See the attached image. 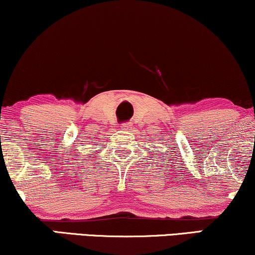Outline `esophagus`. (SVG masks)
<instances>
[{
	"instance_id": "1",
	"label": "esophagus",
	"mask_w": 255,
	"mask_h": 255,
	"mask_svg": "<svg viewBox=\"0 0 255 255\" xmlns=\"http://www.w3.org/2000/svg\"><path fill=\"white\" fill-rule=\"evenodd\" d=\"M122 130H130L131 128V124L130 123H124V124H122Z\"/></svg>"
}]
</instances>
